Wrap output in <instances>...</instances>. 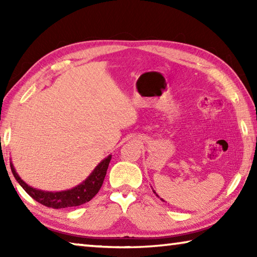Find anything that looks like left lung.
<instances>
[{
	"instance_id": "obj_1",
	"label": "left lung",
	"mask_w": 257,
	"mask_h": 257,
	"mask_svg": "<svg viewBox=\"0 0 257 257\" xmlns=\"http://www.w3.org/2000/svg\"><path fill=\"white\" fill-rule=\"evenodd\" d=\"M153 193H154V194H155V195H156V196H158V197H159V198H160V199H161V201H162V202H165V201H164V199H162V198H161V197H160V196H159V195H158V194H156V193H155V190H154V189H153Z\"/></svg>"
}]
</instances>
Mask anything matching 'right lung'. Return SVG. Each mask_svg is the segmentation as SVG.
<instances>
[{
	"label": "right lung",
	"instance_id": "right-lung-1",
	"mask_svg": "<svg viewBox=\"0 0 257 257\" xmlns=\"http://www.w3.org/2000/svg\"><path fill=\"white\" fill-rule=\"evenodd\" d=\"M111 158L112 155L110 154L106 156L105 159L102 160L81 184L75 186L73 188L61 191H49L34 188V187L29 186L27 182H25L21 179L20 176L17 173L15 165L12 163L11 160L10 167L16 180L19 182V185L23 187L26 193H27L30 197H33L35 201L47 207L66 208L79 206L81 204L89 202L90 199L98 193V190L101 189V187L103 185L104 178H105Z\"/></svg>",
	"mask_w": 257,
	"mask_h": 257
}]
</instances>
